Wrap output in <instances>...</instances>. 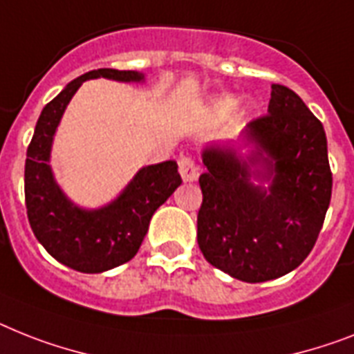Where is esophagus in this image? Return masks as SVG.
Listing matches in <instances>:
<instances>
[{"instance_id": "1", "label": "esophagus", "mask_w": 354, "mask_h": 354, "mask_svg": "<svg viewBox=\"0 0 354 354\" xmlns=\"http://www.w3.org/2000/svg\"><path fill=\"white\" fill-rule=\"evenodd\" d=\"M179 174L184 183H194L198 177V165L192 157H180Z\"/></svg>"}]
</instances>
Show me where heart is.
Returning <instances> with one entry per match:
<instances>
[{"instance_id": "heart-1", "label": "heart", "mask_w": 354, "mask_h": 354, "mask_svg": "<svg viewBox=\"0 0 354 354\" xmlns=\"http://www.w3.org/2000/svg\"><path fill=\"white\" fill-rule=\"evenodd\" d=\"M213 110L217 113H227L232 112L233 106H235V99L233 97H218L213 101Z\"/></svg>"}]
</instances>
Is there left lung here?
I'll use <instances>...</instances> for the list:
<instances>
[{"label":"left lung","mask_w":354,"mask_h":354,"mask_svg":"<svg viewBox=\"0 0 354 354\" xmlns=\"http://www.w3.org/2000/svg\"><path fill=\"white\" fill-rule=\"evenodd\" d=\"M203 162L197 242L204 259L251 284L299 268L322 230L333 188L326 131L302 99L271 84L268 115L248 124L236 148L206 146Z\"/></svg>","instance_id":"obj_1"}]
</instances>
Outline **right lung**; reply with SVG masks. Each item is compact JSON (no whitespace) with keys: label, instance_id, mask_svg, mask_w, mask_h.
<instances>
[{"label":"right lung","instance_id":"obj_1","mask_svg":"<svg viewBox=\"0 0 354 354\" xmlns=\"http://www.w3.org/2000/svg\"><path fill=\"white\" fill-rule=\"evenodd\" d=\"M142 83L136 70L99 68L79 75L46 104L37 119L25 162V203L32 232L61 264L81 273H103L131 261L141 248L151 215L179 188L175 160L145 166L106 206L81 208L55 183L50 151L61 118L86 79Z\"/></svg>","mask_w":354,"mask_h":354}]
</instances>
